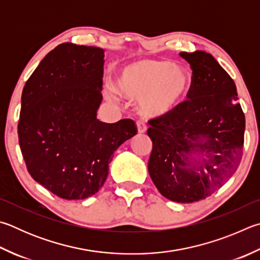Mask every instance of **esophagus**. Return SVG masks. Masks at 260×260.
<instances>
[{
  "instance_id": "1",
  "label": "esophagus",
  "mask_w": 260,
  "mask_h": 260,
  "mask_svg": "<svg viewBox=\"0 0 260 260\" xmlns=\"http://www.w3.org/2000/svg\"><path fill=\"white\" fill-rule=\"evenodd\" d=\"M136 126H138V131H139L140 134H143L146 132V125H145L144 120L140 119V120L136 121Z\"/></svg>"
}]
</instances>
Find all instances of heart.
I'll list each match as a JSON object with an SVG mask.
<instances>
[{"label":"heart","instance_id":"heart-1","mask_svg":"<svg viewBox=\"0 0 260 260\" xmlns=\"http://www.w3.org/2000/svg\"><path fill=\"white\" fill-rule=\"evenodd\" d=\"M186 69L166 60L144 59L122 68L116 77L117 91L129 99L139 98V110L146 117L171 114L190 88Z\"/></svg>","mask_w":260,"mask_h":260}]
</instances>
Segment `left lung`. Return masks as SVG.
Returning a JSON list of instances; mask_svg holds the SVG:
<instances>
[{"instance_id":"obj_1","label":"left lung","mask_w":260,"mask_h":260,"mask_svg":"<svg viewBox=\"0 0 260 260\" xmlns=\"http://www.w3.org/2000/svg\"><path fill=\"white\" fill-rule=\"evenodd\" d=\"M179 54L192 69L187 100L149 120L148 169L165 198L190 204L212 194L237 171L245 118L234 81L214 56L205 51Z\"/></svg>"}]
</instances>
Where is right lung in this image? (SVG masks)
<instances>
[{"label": "right lung", "instance_id": "1", "mask_svg": "<svg viewBox=\"0 0 260 260\" xmlns=\"http://www.w3.org/2000/svg\"><path fill=\"white\" fill-rule=\"evenodd\" d=\"M103 51L62 43L22 89L19 145L30 176L66 200L86 199L105 184L115 151L138 133L132 119L102 122Z\"/></svg>", "mask_w": 260, "mask_h": 260}]
</instances>
